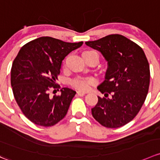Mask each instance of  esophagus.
I'll list each match as a JSON object with an SVG mask.
<instances>
[{
    "mask_svg": "<svg viewBox=\"0 0 160 160\" xmlns=\"http://www.w3.org/2000/svg\"><path fill=\"white\" fill-rule=\"evenodd\" d=\"M77 95H79V96H83L85 94H86V92H83V91H77Z\"/></svg>",
    "mask_w": 160,
    "mask_h": 160,
    "instance_id": "34e87169",
    "label": "esophagus"
}]
</instances>
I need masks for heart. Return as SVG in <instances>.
<instances>
[{
  "label": "heart",
  "mask_w": 160,
  "mask_h": 160,
  "mask_svg": "<svg viewBox=\"0 0 160 160\" xmlns=\"http://www.w3.org/2000/svg\"><path fill=\"white\" fill-rule=\"evenodd\" d=\"M95 82L94 79H85L77 77V78L73 79L71 81L72 86L77 89L82 90V91H87L90 88V86Z\"/></svg>",
  "instance_id": "heart-1"
}]
</instances>
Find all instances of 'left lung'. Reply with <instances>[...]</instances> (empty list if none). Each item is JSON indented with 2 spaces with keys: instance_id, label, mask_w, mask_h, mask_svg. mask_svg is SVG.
Masks as SVG:
<instances>
[{
  "instance_id": "1",
  "label": "left lung",
  "mask_w": 160,
  "mask_h": 160,
  "mask_svg": "<svg viewBox=\"0 0 160 160\" xmlns=\"http://www.w3.org/2000/svg\"><path fill=\"white\" fill-rule=\"evenodd\" d=\"M85 44L99 51L108 62L105 80L98 87L106 98L98 97V103L91 108L93 117L105 128L124 126L137 116L148 94L150 69L145 52L119 34Z\"/></svg>"
}]
</instances>
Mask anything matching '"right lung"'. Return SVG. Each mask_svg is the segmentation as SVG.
<instances>
[{
  "label": "right lung",
  "mask_w": 160,
  "mask_h": 160,
  "mask_svg": "<svg viewBox=\"0 0 160 160\" xmlns=\"http://www.w3.org/2000/svg\"><path fill=\"white\" fill-rule=\"evenodd\" d=\"M83 42L68 43L41 37L23 45L12 63L11 84L14 97L28 119L41 127H52L66 116L76 91L61 89L56 83L62 62ZM51 88L61 94L49 96ZM54 92V91H53Z\"/></svg>",
  "instance_id": "right-lung-1"
}]
</instances>
